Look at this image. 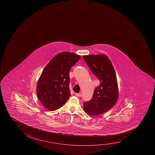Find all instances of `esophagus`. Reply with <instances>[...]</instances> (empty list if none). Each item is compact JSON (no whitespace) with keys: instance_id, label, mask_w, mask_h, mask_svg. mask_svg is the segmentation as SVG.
Returning <instances> with one entry per match:
<instances>
[{"instance_id":"esophagus-1","label":"esophagus","mask_w":155,"mask_h":155,"mask_svg":"<svg viewBox=\"0 0 155 155\" xmlns=\"http://www.w3.org/2000/svg\"><path fill=\"white\" fill-rule=\"evenodd\" d=\"M76 96L77 97H81V94H80V93H76Z\"/></svg>"}]
</instances>
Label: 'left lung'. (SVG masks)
Masks as SVG:
<instances>
[{
    "instance_id": "obj_1",
    "label": "left lung",
    "mask_w": 155,
    "mask_h": 155,
    "mask_svg": "<svg viewBox=\"0 0 155 155\" xmlns=\"http://www.w3.org/2000/svg\"><path fill=\"white\" fill-rule=\"evenodd\" d=\"M85 63L100 84L94 89L91 99L84 103V110L87 114L96 116L111 109L116 103L118 96L117 77L109 58L104 54L83 56Z\"/></svg>"
}]
</instances>
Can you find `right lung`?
Returning a JSON list of instances; mask_svg holds the SVG:
<instances>
[{
	"mask_svg": "<svg viewBox=\"0 0 155 155\" xmlns=\"http://www.w3.org/2000/svg\"><path fill=\"white\" fill-rule=\"evenodd\" d=\"M74 53L63 52L52 59L39 79L37 93L44 107L50 111L61 108L71 96L69 71L80 59Z\"/></svg>",
	"mask_w": 155,
	"mask_h": 155,
	"instance_id": "right-lung-1",
	"label": "right lung"
}]
</instances>
